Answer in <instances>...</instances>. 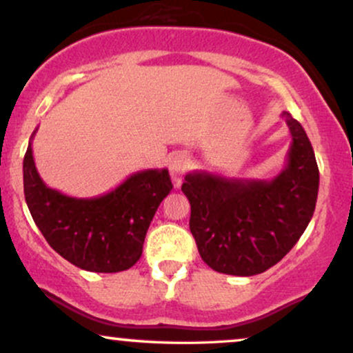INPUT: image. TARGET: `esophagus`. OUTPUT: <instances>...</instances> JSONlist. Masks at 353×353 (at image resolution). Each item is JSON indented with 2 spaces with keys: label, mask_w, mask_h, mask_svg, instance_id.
<instances>
[{
  "label": "esophagus",
  "mask_w": 353,
  "mask_h": 353,
  "mask_svg": "<svg viewBox=\"0 0 353 353\" xmlns=\"http://www.w3.org/2000/svg\"><path fill=\"white\" fill-rule=\"evenodd\" d=\"M188 164H189V157L185 152H177L170 157L169 172H170V177H172V181L176 184H181V181H183L185 169H188Z\"/></svg>",
  "instance_id": "esophagus-1"
}]
</instances>
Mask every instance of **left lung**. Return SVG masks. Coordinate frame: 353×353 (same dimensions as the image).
<instances>
[{"instance_id": "left-lung-1", "label": "left lung", "mask_w": 353, "mask_h": 353, "mask_svg": "<svg viewBox=\"0 0 353 353\" xmlns=\"http://www.w3.org/2000/svg\"><path fill=\"white\" fill-rule=\"evenodd\" d=\"M292 144L286 164L273 179H239L208 170L185 176L191 204L189 228L209 268L253 276L276 265L307 230L320 174L307 132L283 112Z\"/></svg>"}]
</instances>
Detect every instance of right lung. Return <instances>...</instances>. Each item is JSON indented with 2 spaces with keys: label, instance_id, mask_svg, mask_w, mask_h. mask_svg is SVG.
Instances as JSON below:
<instances>
[{
  "label": "right lung",
  "instance_id": "1",
  "mask_svg": "<svg viewBox=\"0 0 353 353\" xmlns=\"http://www.w3.org/2000/svg\"><path fill=\"white\" fill-rule=\"evenodd\" d=\"M23 161L25 199L48 245L72 265L117 273L139 261L159 204L172 189L168 169L134 172L110 192L72 197L48 188L34 165L32 141Z\"/></svg>",
  "mask_w": 353,
  "mask_h": 353
}]
</instances>
